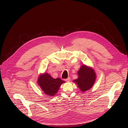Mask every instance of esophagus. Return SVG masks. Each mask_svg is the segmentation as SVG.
Returning <instances> with one entry per match:
<instances>
[{"label":"esophagus","instance_id":"esophagus-1","mask_svg":"<svg viewBox=\"0 0 128 128\" xmlns=\"http://www.w3.org/2000/svg\"><path fill=\"white\" fill-rule=\"evenodd\" d=\"M70 80V78H68L67 79L65 80V81H66V82H69Z\"/></svg>","mask_w":128,"mask_h":128}]
</instances>
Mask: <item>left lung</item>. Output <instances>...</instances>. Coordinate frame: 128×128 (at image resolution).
<instances>
[{"label":"left lung","mask_w":128,"mask_h":128,"mask_svg":"<svg viewBox=\"0 0 128 128\" xmlns=\"http://www.w3.org/2000/svg\"><path fill=\"white\" fill-rule=\"evenodd\" d=\"M78 78L73 80L81 92H85L92 88L96 80V72L93 68L82 65L78 71Z\"/></svg>","instance_id":"left-lung-1"}]
</instances>
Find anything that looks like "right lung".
Listing matches in <instances>:
<instances>
[{"mask_svg": "<svg viewBox=\"0 0 128 128\" xmlns=\"http://www.w3.org/2000/svg\"><path fill=\"white\" fill-rule=\"evenodd\" d=\"M65 82L60 78H54L47 73L40 74L38 80V84L47 96H55L61 85Z\"/></svg>", "mask_w": 128, "mask_h": 128, "instance_id": "add662e5", "label": "right lung"}]
</instances>
